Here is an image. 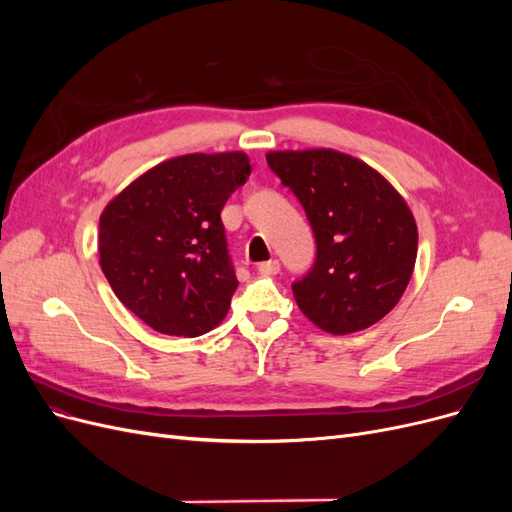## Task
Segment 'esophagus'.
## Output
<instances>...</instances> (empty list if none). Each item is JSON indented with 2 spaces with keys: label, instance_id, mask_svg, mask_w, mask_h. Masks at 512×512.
Listing matches in <instances>:
<instances>
[{
  "label": "esophagus",
  "instance_id": "1",
  "mask_svg": "<svg viewBox=\"0 0 512 512\" xmlns=\"http://www.w3.org/2000/svg\"><path fill=\"white\" fill-rule=\"evenodd\" d=\"M258 273H260V275H275V273H280V262H277V260L260 262V265H258Z\"/></svg>",
  "mask_w": 512,
  "mask_h": 512
}]
</instances>
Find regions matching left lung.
<instances>
[{
  "label": "left lung",
  "instance_id": "left-lung-1",
  "mask_svg": "<svg viewBox=\"0 0 512 512\" xmlns=\"http://www.w3.org/2000/svg\"><path fill=\"white\" fill-rule=\"evenodd\" d=\"M267 164L299 198L316 237V262L292 284L318 329L363 331L406 292L418 230L401 194L378 170L335 149L269 151Z\"/></svg>",
  "mask_w": 512,
  "mask_h": 512
}]
</instances>
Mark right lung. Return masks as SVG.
<instances>
[{
	"label": "right lung",
	"mask_w": 512,
	"mask_h": 512,
	"mask_svg": "<svg viewBox=\"0 0 512 512\" xmlns=\"http://www.w3.org/2000/svg\"><path fill=\"white\" fill-rule=\"evenodd\" d=\"M243 151L188 153L149 168L100 215V267L153 331L198 337L226 318L239 282L220 213L250 177Z\"/></svg>",
	"instance_id": "add662e5"
}]
</instances>
